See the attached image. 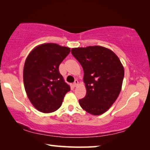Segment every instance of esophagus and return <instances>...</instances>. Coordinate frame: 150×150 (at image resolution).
Wrapping results in <instances>:
<instances>
[{
	"instance_id": "esophagus-1",
	"label": "esophagus",
	"mask_w": 150,
	"mask_h": 150,
	"mask_svg": "<svg viewBox=\"0 0 150 150\" xmlns=\"http://www.w3.org/2000/svg\"><path fill=\"white\" fill-rule=\"evenodd\" d=\"M78 85H79V81H77V80H76V81H74V83L73 85L74 86V87H77Z\"/></svg>"
}]
</instances>
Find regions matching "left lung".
<instances>
[{
	"instance_id": "1",
	"label": "left lung",
	"mask_w": 150,
	"mask_h": 150,
	"mask_svg": "<svg viewBox=\"0 0 150 150\" xmlns=\"http://www.w3.org/2000/svg\"><path fill=\"white\" fill-rule=\"evenodd\" d=\"M71 54L83 68L85 97L79 100L83 110L100 115L109 109L122 90L124 68L119 57L103 46L74 48Z\"/></svg>"
}]
</instances>
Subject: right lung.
<instances>
[{"instance_id": "1", "label": "right lung", "mask_w": 150, "mask_h": 150, "mask_svg": "<svg viewBox=\"0 0 150 150\" xmlns=\"http://www.w3.org/2000/svg\"><path fill=\"white\" fill-rule=\"evenodd\" d=\"M70 48L53 43L38 45L26 57L23 69L24 85L33 106L44 113L52 112L62 104L70 87L59 73V67Z\"/></svg>"}]
</instances>
